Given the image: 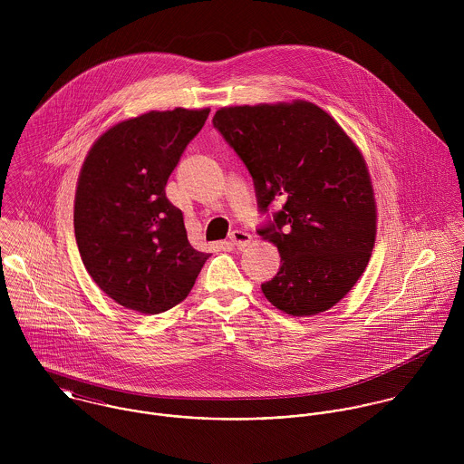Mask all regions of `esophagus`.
Here are the masks:
<instances>
[{
  "label": "esophagus",
  "instance_id": "34e87169",
  "mask_svg": "<svg viewBox=\"0 0 464 464\" xmlns=\"http://www.w3.org/2000/svg\"><path fill=\"white\" fill-rule=\"evenodd\" d=\"M250 241H252V236H250L248 232H243V230H234V232H230V243H232L234 246H237L239 250L245 248V246H248Z\"/></svg>",
  "mask_w": 464,
  "mask_h": 464
}]
</instances>
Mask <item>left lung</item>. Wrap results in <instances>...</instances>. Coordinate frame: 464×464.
Here are the masks:
<instances>
[{"mask_svg": "<svg viewBox=\"0 0 464 464\" xmlns=\"http://www.w3.org/2000/svg\"><path fill=\"white\" fill-rule=\"evenodd\" d=\"M212 125L254 179L257 207L282 208L257 234L280 267L261 285L291 316L334 307L370 261L377 210L366 162L331 116L309 102L223 107Z\"/></svg>", "mask_w": 464, "mask_h": 464, "instance_id": "obj_1", "label": "left lung"}]
</instances>
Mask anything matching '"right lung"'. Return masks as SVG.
<instances>
[{
  "instance_id": "1",
  "label": "right lung",
  "mask_w": 464,
  "mask_h": 464,
  "mask_svg": "<svg viewBox=\"0 0 464 464\" xmlns=\"http://www.w3.org/2000/svg\"><path fill=\"white\" fill-rule=\"evenodd\" d=\"M210 109L146 112L114 125L89 150L74 197L80 257L120 305L159 314L193 289L208 254L189 245L166 184Z\"/></svg>"
}]
</instances>
